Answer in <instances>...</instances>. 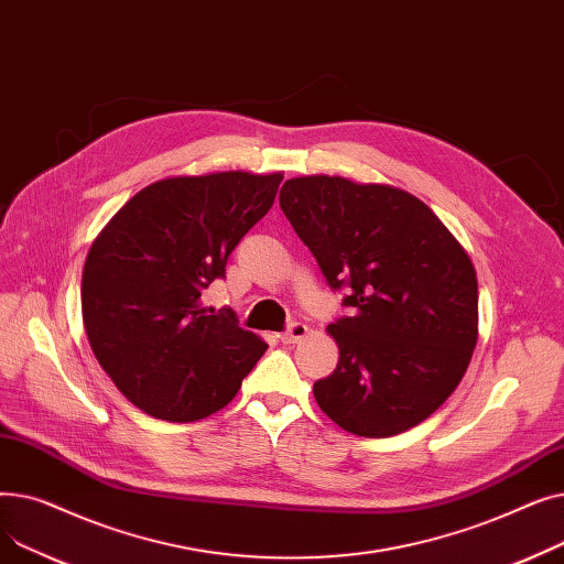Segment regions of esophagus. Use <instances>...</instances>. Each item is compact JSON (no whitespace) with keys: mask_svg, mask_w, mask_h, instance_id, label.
Returning a JSON list of instances; mask_svg holds the SVG:
<instances>
[{"mask_svg":"<svg viewBox=\"0 0 564 564\" xmlns=\"http://www.w3.org/2000/svg\"><path fill=\"white\" fill-rule=\"evenodd\" d=\"M306 336H308V327H306V324H302V322H294V324H290V329H288V332L279 334V340H281V343H285V345H294V343L304 340Z\"/></svg>","mask_w":564,"mask_h":564,"instance_id":"obj_1","label":"esophagus"}]
</instances>
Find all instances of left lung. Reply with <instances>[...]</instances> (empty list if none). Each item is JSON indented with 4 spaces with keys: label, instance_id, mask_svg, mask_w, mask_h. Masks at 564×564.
Masks as SVG:
<instances>
[{
    "label": "left lung",
    "instance_id": "obj_1",
    "mask_svg": "<svg viewBox=\"0 0 564 564\" xmlns=\"http://www.w3.org/2000/svg\"><path fill=\"white\" fill-rule=\"evenodd\" d=\"M281 210L351 308L327 327L336 370L319 409L366 438L416 427L446 402L478 343V276L466 249L413 194L343 175H300Z\"/></svg>",
    "mask_w": 564,
    "mask_h": 564
}]
</instances>
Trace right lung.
Returning a JSON list of instances; mask_svg holds the SVG:
<instances>
[{"instance_id":"obj_1","label":"right lung","mask_w":564,"mask_h":564,"mask_svg":"<svg viewBox=\"0 0 564 564\" xmlns=\"http://www.w3.org/2000/svg\"><path fill=\"white\" fill-rule=\"evenodd\" d=\"M283 173L171 175L137 192L88 249L82 319L98 364L137 409L192 423L224 409L267 343L203 306Z\"/></svg>"}]
</instances>
